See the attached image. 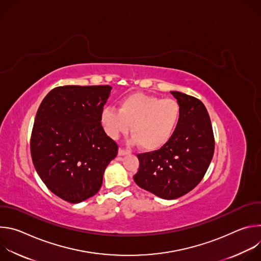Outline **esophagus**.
Listing matches in <instances>:
<instances>
[{
    "instance_id": "34e87169",
    "label": "esophagus",
    "mask_w": 261,
    "mask_h": 261,
    "mask_svg": "<svg viewBox=\"0 0 261 261\" xmlns=\"http://www.w3.org/2000/svg\"><path fill=\"white\" fill-rule=\"evenodd\" d=\"M128 154V152L126 151V150H124V148H119V156H125V155H127Z\"/></svg>"
}]
</instances>
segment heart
<instances>
[{"mask_svg": "<svg viewBox=\"0 0 261 261\" xmlns=\"http://www.w3.org/2000/svg\"><path fill=\"white\" fill-rule=\"evenodd\" d=\"M180 117L181 108L176 100L134 93L120 101L119 109L103 108L100 122L105 133L113 139L126 134L131 126L130 142L153 152L171 139Z\"/></svg>", "mask_w": 261, "mask_h": 261, "instance_id": "b5f03b06", "label": "heart"}]
</instances>
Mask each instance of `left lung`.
Instances as JSON below:
<instances>
[{"label":"left lung","mask_w":261,"mask_h":261,"mask_svg":"<svg viewBox=\"0 0 261 261\" xmlns=\"http://www.w3.org/2000/svg\"><path fill=\"white\" fill-rule=\"evenodd\" d=\"M170 93L181 108L177 129L160 150L137 155L139 169L133 176L140 188L163 199H175L193 190L204 176L215 150L203 103L177 91Z\"/></svg>","instance_id":"left-lung-1"}]
</instances>
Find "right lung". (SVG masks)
Here are the masks:
<instances>
[{
    "instance_id": "obj_1",
    "label": "right lung",
    "mask_w": 261,
    "mask_h": 261,
    "mask_svg": "<svg viewBox=\"0 0 261 261\" xmlns=\"http://www.w3.org/2000/svg\"><path fill=\"white\" fill-rule=\"evenodd\" d=\"M110 86H65L51 90L34 122L31 155L37 173L60 198L80 203L101 188L105 168L118 155L100 115Z\"/></svg>"
}]
</instances>
